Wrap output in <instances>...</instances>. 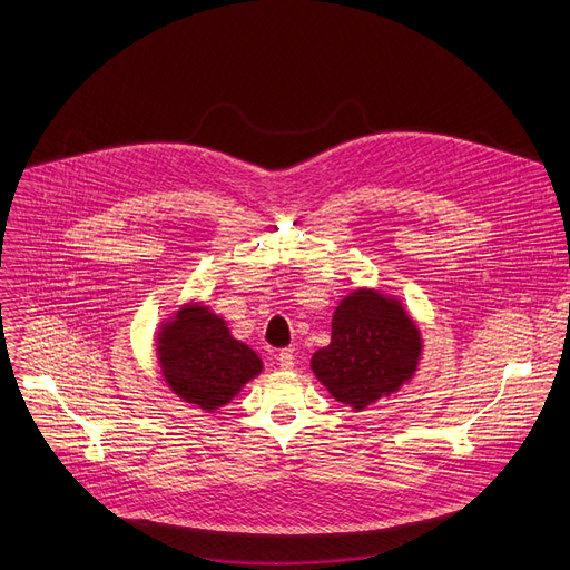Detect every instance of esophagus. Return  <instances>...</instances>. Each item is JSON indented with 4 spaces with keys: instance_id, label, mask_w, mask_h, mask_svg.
Returning <instances> with one entry per match:
<instances>
[{
    "instance_id": "obj_1",
    "label": "esophagus",
    "mask_w": 570,
    "mask_h": 570,
    "mask_svg": "<svg viewBox=\"0 0 570 570\" xmlns=\"http://www.w3.org/2000/svg\"><path fill=\"white\" fill-rule=\"evenodd\" d=\"M277 358H279V366H282L284 371H291V368L295 366V352H293L291 347L282 350V352L277 354Z\"/></svg>"
}]
</instances>
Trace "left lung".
Here are the masks:
<instances>
[{"instance_id":"1","label":"left lung","mask_w":570,"mask_h":570,"mask_svg":"<svg viewBox=\"0 0 570 570\" xmlns=\"http://www.w3.org/2000/svg\"><path fill=\"white\" fill-rule=\"evenodd\" d=\"M421 334L404 308L375 291H354L334 312L332 343L312 368L343 404L366 409L416 371Z\"/></svg>"}]
</instances>
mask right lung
Returning <instances> with one entry per match:
<instances>
[{
	"label": "right lung",
	"instance_id": "add662e5",
	"mask_svg": "<svg viewBox=\"0 0 570 570\" xmlns=\"http://www.w3.org/2000/svg\"><path fill=\"white\" fill-rule=\"evenodd\" d=\"M159 358L168 386L206 411L227 404L262 373V358L232 338L225 321L193 304L164 327Z\"/></svg>",
	"mask_w": 570,
	"mask_h": 570
}]
</instances>
